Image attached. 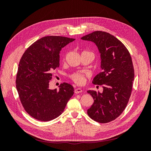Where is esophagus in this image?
<instances>
[{"instance_id":"obj_1","label":"esophagus","mask_w":151,"mask_h":151,"mask_svg":"<svg viewBox=\"0 0 151 151\" xmlns=\"http://www.w3.org/2000/svg\"><path fill=\"white\" fill-rule=\"evenodd\" d=\"M82 91H83V90H82L81 88H77L74 90V93L76 94H79V93H81Z\"/></svg>"}]
</instances>
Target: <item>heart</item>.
<instances>
[{"mask_svg":"<svg viewBox=\"0 0 151 151\" xmlns=\"http://www.w3.org/2000/svg\"><path fill=\"white\" fill-rule=\"evenodd\" d=\"M70 77L72 81L78 85L84 84L86 81L85 76L83 74H80V73H75V74H72Z\"/></svg>","mask_w":151,"mask_h":151,"instance_id":"b5f03b06","label":"heart"}]
</instances>
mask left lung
<instances>
[{
	"instance_id": "8db88e82",
	"label": "left lung",
	"mask_w": 151,
	"mask_h": 151,
	"mask_svg": "<svg viewBox=\"0 0 151 151\" xmlns=\"http://www.w3.org/2000/svg\"><path fill=\"white\" fill-rule=\"evenodd\" d=\"M81 39L96 45L102 70L94 77L93 83L102 86L103 92L88 91L94 99L88 115L97 122L108 123L121 115L130 97L134 80L130 54L119 40L106 32L94 31Z\"/></svg>"
}]
</instances>
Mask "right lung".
Masks as SVG:
<instances>
[{"instance_id": "1", "label": "right lung", "mask_w": 151, "mask_h": 151, "mask_svg": "<svg viewBox=\"0 0 151 151\" xmlns=\"http://www.w3.org/2000/svg\"><path fill=\"white\" fill-rule=\"evenodd\" d=\"M59 36H48L36 41L21 58L16 76V89L25 111L35 119L47 122L60 116L74 93L63 83L58 89H49L52 72L60 65L62 48L74 41Z\"/></svg>"}]
</instances>
